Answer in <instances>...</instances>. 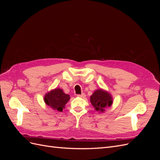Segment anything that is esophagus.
Here are the masks:
<instances>
[{
	"instance_id": "34e87169",
	"label": "esophagus",
	"mask_w": 160,
	"mask_h": 160,
	"mask_svg": "<svg viewBox=\"0 0 160 160\" xmlns=\"http://www.w3.org/2000/svg\"><path fill=\"white\" fill-rule=\"evenodd\" d=\"M77 97H78V98H85L86 97V95L85 93H82L81 95H77Z\"/></svg>"
}]
</instances>
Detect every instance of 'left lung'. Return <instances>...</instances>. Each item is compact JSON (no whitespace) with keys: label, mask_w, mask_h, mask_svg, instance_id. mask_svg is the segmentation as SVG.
Instances as JSON below:
<instances>
[{"label":"left lung","mask_w":160,"mask_h":160,"mask_svg":"<svg viewBox=\"0 0 160 160\" xmlns=\"http://www.w3.org/2000/svg\"><path fill=\"white\" fill-rule=\"evenodd\" d=\"M91 105L99 113L104 112L105 108L113 104V97L108 91L103 89H96L90 97Z\"/></svg>","instance_id":"8db88e82"}]
</instances>
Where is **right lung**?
I'll return each mask as SVG.
<instances>
[{
	"instance_id": "1",
	"label": "right lung",
	"mask_w": 160,
	"mask_h": 160,
	"mask_svg": "<svg viewBox=\"0 0 160 160\" xmlns=\"http://www.w3.org/2000/svg\"><path fill=\"white\" fill-rule=\"evenodd\" d=\"M70 99V96L64 93L62 89L55 88L52 89L44 96V101L46 105L53 110L62 111L65 107L66 103Z\"/></svg>"
}]
</instances>
